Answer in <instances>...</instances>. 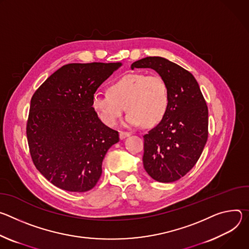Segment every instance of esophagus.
<instances>
[{
    "mask_svg": "<svg viewBox=\"0 0 249 249\" xmlns=\"http://www.w3.org/2000/svg\"><path fill=\"white\" fill-rule=\"evenodd\" d=\"M129 135H130L129 132H126V131H120V139H121V140H124V139H125V137H127V136H129Z\"/></svg>",
    "mask_w": 249,
    "mask_h": 249,
    "instance_id": "esophagus-1",
    "label": "esophagus"
}]
</instances>
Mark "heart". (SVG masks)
I'll list each match as a JSON object with an SVG mask.
<instances>
[{"label": "heart", "mask_w": 249, "mask_h": 249, "mask_svg": "<svg viewBox=\"0 0 249 249\" xmlns=\"http://www.w3.org/2000/svg\"><path fill=\"white\" fill-rule=\"evenodd\" d=\"M108 94H95L92 107L107 126H115L124 109L127 125L151 127L166 115L170 104L167 82L158 74L134 72L124 75L108 86Z\"/></svg>", "instance_id": "b5f03b06"}]
</instances>
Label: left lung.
I'll list each match as a JSON object with an SVG mask.
<instances>
[{"label": "left lung", "instance_id": "1", "mask_svg": "<svg viewBox=\"0 0 249 249\" xmlns=\"http://www.w3.org/2000/svg\"><path fill=\"white\" fill-rule=\"evenodd\" d=\"M151 68L169 86L170 104L163 120L143 135V167L154 180L177 181L197 163L208 140L209 114L198 82L189 71L159 56L131 64Z\"/></svg>", "mask_w": 249, "mask_h": 249}]
</instances>
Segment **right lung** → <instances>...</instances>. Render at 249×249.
Here are the masks:
<instances>
[{
	"mask_svg": "<svg viewBox=\"0 0 249 249\" xmlns=\"http://www.w3.org/2000/svg\"><path fill=\"white\" fill-rule=\"evenodd\" d=\"M121 63H70L50 75L31 100L26 137L36 169L69 192L93 189L102 162L119 132L105 125L92 107L102 83Z\"/></svg>",
	"mask_w": 249,
	"mask_h": 249,
	"instance_id": "add662e5",
	"label": "right lung"
}]
</instances>
